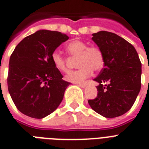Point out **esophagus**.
<instances>
[{
	"label": "esophagus",
	"instance_id": "esophagus-1",
	"mask_svg": "<svg viewBox=\"0 0 149 149\" xmlns=\"http://www.w3.org/2000/svg\"><path fill=\"white\" fill-rule=\"evenodd\" d=\"M77 86H79L81 88H85L86 86V84H77Z\"/></svg>",
	"mask_w": 149,
	"mask_h": 149
}]
</instances>
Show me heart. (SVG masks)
Masks as SVG:
<instances>
[{
	"label": "heart",
	"mask_w": 149,
	"mask_h": 149,
	"mask_svg": "<svg viewBox=\"0 0 149 149\" xmlns=\"http://www.w3.org/2000/svg\"><path fill=\"white\" fill-rule=\"evenodd\" d=\"M68 54L72 56H79L77 67L76 71L68 72L65 79L68 82L74 84L83 83L93 74V69L99 71L104 65V55L98 47H88L86 43L82 41L74 40L68 43L65 47ZM51 61L57 70L65 72L68 70L66 60L61 54L54 51L51 54Z\"/></svg>",
	"instance_id": "1"
}]
</instances>
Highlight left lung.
I'll use <instances>...</instances> for the list:
<instances>
[{"instance_id": "8db88e82", "label": "left lung", "mask_w": 149, "mask_h": 149, "mask_svg": "<svg viewBox=\"0 0 149 149\" xmlns=\"http://www.w3.org/2000/svg\"><path fill=\"white\" fill-rule=\"evenodd\" d=\"M92 39L103 53L104 68L94 79L99 84L97 97L88 103L102 116H120L132 107L140 91L141 62L134 46L113 33L99 31Z\"/></svg>"}]
</instances>
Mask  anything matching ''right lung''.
Returning a JSON list of instances; mask_svg holds the SVG:
<instances>
[{
	"instance_id": "right-lung-1",
	"label": "right lung",
	"mask_w": 149,
	"mask_h": 149,
	"mask_svg": "<svg viewBox=\"0 0 149 149\" xmlns=\"http://www.w3.org/2000/svg\"><path fill=\"white\" fill-rule=\"evenodd\" d=\"M68 36L58 31L39 30L22 39L9 63L8 90L18 110L34 119L53 113L70 83L51 61V54Z\"/></svg>"
}]
</instances>
